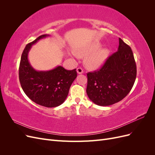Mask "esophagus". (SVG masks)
Here are the masks:
<instances>
[{
  "mask_svg": "<svg viewBox=\"0 0 155 155\" xmlns=\"http://www.w3.org/2000/svg\"><path fill=\"white\" fill-rule=\"evenodd\" d=\"M77 72L79 74H81L83 73V70L81 68H77Z\"/></svg>",
  "mask_w": 155,
  "mask_h": 155,
  "instance_id": "esophagus-1",
  "label": "esophagus"
}]
</instances>
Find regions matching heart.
<instances>
[{
	"mask_svg": "<svg viewBox=\"0 0 155 155\" xmlns=\"http://www.w3.org/2000/svg\"><path fill=\"white\" fill-rule=\"evenodd\" d=\"M101 45L95 43L85 47L76 48L74 53L79 58H84L88 55L85 59V64L91 68L96 69L101 67L110 55V50L107 48H100Z\"/></svg>",
	"mask_w": 155,
	"mask_h": 155,
	"instance_id": "obj_1",
	"label": "heart"
}]
</instances>
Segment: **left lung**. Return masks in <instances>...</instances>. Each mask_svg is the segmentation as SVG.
<instances>
[{"instance_id":"1","label":"left lung","mask_w":155,"mask_h":155,"mask_svg":"<svg viewBox=\"0 0 155 155\" xmlns=\"http://www.w3.org/2000/svg\"><path fill=\"white\" fill-rule=\"evenodd\" d=\"M137 65L130 47L119 38L118 51L101 68L87 73V94L93 103L109 106L123 100L133 88Z\"/></svg>"}]
</instances>
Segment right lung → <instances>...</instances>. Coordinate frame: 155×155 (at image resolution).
I'll return each mask as SVG.
<instances>
[{"mask_svg":"<svg viewBox=\"0 0 155 155\" xmlns=\"http://www.w3.org/2000/svg\"><path fill=\"white\" fill-rule=\"evenodd\" d=\"M48 36L42 35L26 46L21 55L18 76L23 91L31 101L50 108L65 101L77 72L76 69L67 70L61 66L48 71H37L31 67L28 58L31 46Z\"/></svg>","mask_w":155,"mask_h":155,"instance_id":"1","label":"right lung"}]
</instances>
